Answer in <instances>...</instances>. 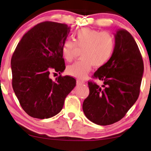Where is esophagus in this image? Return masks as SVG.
<instances>
[{"label": "esophagus", "mask_w": 151, "mask_h": 151, "mask_svg": "<svg viewBox=\"0 0 151 151\" xmlns=\"http://www.w3.org/2000/svg\"><path fill=\"white\" fill-rule=\"evenodd\" d=\"M76 83H77V85H83V84H84L85 82L80 81V80H77V81H76Z\"/></svg>", "instance_id": "34e87169"}]
</instances>
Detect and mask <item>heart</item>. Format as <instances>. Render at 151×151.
I'll list each match as a JSON object with an SVG mask.
<instances>
[{
	"label": "heart",
	"mask_w": 151,
	"mask_h": 151,
	"mask_svg": "<svg viewBox=\"0 0 151 151\" xmlns=\"http://www.w3.org/2000/svg\"><path fill=\"white\" fill-rule=\"evenodd\" d=\"M75 41L67 39L62 45L61 52L64 58L71 61L74 58L76 45L83 48L81 60L67 67L68 75L78 79H84L91 70L92 65L101 67L111 59L115 49L114 36L108 32L83 28L75 33Z\"/></svg>",
	"instance_id": "obj_1"
}]
</instances>
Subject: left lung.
<instances>
[{"mask_svg": "<svg viewBox=\"0 0 151 151\" xmlns=\"http://www.w3.org/2000/svg\"><path fill=\"white\" fill-rule=\"evenodd\" d=\"M114 37L111 59L94 74L104 85L89 82L90 94L83 104L87 118L99 125H109L123 118L139 97L144 74L142 57L132 36L120 29Z\"/></svg>", "mask_w": 151, "mask_h": 151, "instance_id": "1", "label": "left lung"}]
</instances>
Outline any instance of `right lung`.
<instances>
[{
	"instance_id": "add662e5",
	"label": "right lung",
	"mask_w": 151,
	"mask_h": 151,
	"mask_svg": "<svg viewBox=\"0 0 151 151\" xmlns=\"http://www.w3.org/2000/svg\"><path fill=\"white\" fill-rule=\"evenodd\" d=\"M70 27L45 22L22 37L11 59L12 88L20 105L33 118L47 119L60 112L66 96L76 87L73 78L60 76L53 81L52 71L65 70L61 47Z\"/></svg>"
}]
</instances>
